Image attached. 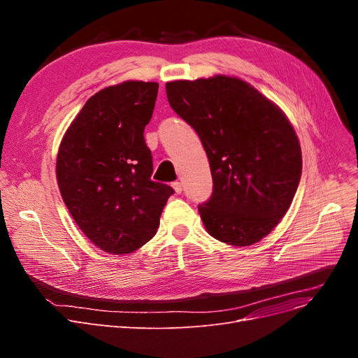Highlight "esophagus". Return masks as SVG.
Segmentation results:
<instances>
[{
	"label": "esophagus",
	"instance_id": "34e87169",
	"mask_svg": "<svg viewBox=\"0 0 358 358\" xmlns=\"http://www.w3.org/2000/svg\"><path fill=\"white\" fill-rule=\"evenodd\" d=\"M173 189L176 190V193H177V194H181V192H182V185H181V182H180V181H174V182H173Z\"/></svg>",
	"mask_w": 358,
	"mask_h": 358
}]
</instances>
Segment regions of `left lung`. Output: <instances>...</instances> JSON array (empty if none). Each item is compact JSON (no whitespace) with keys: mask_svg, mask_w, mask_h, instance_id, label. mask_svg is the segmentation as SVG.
Returning <instances> with one entry per match:
<instances>
[{"mask_svg":"<svg viewBox=\"0 0 358 358\" xmlns=\"http://www.w3.org/2000/svg\"><path fill=\"white\" fill-rule=\"evenodd\" d=\"M165 88L209 158L213 193L199 206L206 231L235 247L261 241L289 210L302 176V149L289 119L251 84L227 75Z\"/></svg>","mask_w":358,"mask_h":358,"instance_id":"left-lung-1","label":"left lung"}]
</instances>
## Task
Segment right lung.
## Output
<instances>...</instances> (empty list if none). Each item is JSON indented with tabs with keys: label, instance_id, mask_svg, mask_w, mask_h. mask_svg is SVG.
I'll return each instance as SVG.
<instances>
[{
	"label": "right lung",
	"instance_id": "right-lung-1",
	"mask_svg": "<svg viewBox=\"0 0 358 358\" xmlns=\"http://www.w3.org/2000/svg\"><path fill=\"white\" fill-rule=\"evenodd\" d=\"M157 83L124 81L87 100L59 145L56 180L85 236L108 254H130L152 239L171 187L150 180L143 130Z\"/></svg>",
	"mask_w": 358,
	"mask_h": 358
}]
</instances>
